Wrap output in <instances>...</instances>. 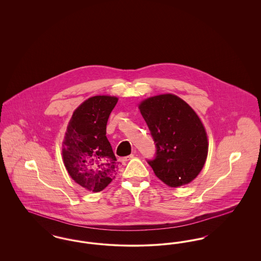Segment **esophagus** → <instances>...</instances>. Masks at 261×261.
I'll use <instances>...</instances> for the list:
<instances>
[{
  "instance_id": "34e87169",
  "label": "esophagus",
  "mask_w": 261,
  "mask_h": 261,
  "mask_svg": "<svg viewBox=\"0 0 261 261\" xmlns=\"http://www.w3.org/2000/svg\"><path fill=\"white\" fill-rule=\"evenodd\" d=\"M134 158V154H130V155H128V156H125V158H120L119 159V161L121 162H127V161H130V160H132Z\"/></svg>"
}]
</instances>
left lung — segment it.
<instances>
[{"mask_svg":"<svg viewBox=\"0 0 261 261\" xmlns=\"http://www.w3.org/2000/svg\"><path fill=\"white\" fill-rule=\"evenodd\" d=\"M139 109L155 143L154 159L147 162L156 177L174 188L193 181L208 150L206 133L197 113L171 94L145 99Z\"/></svg>","mask_w":261,"mask_h":261,"instance_id":"1","label":"left lung"}]
</instances>
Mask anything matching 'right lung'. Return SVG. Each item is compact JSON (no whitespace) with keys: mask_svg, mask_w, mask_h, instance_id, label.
<instances>
[{"mask_svg":"<svg viewBox=\"0 0 261 261\" xmlns=\"http://www.w3.org/2000/svg\"><path fill=\"white\" fill-rule=\"evenodd\" d=\"M118 99L95 96L73 112L63 141L64 165L77 184L98 193L115 177L118 163L107 134L110 114Z\"/></svg>","mask_w":261,"mask_h":261,"instance_id":"obj_1","label":"right lung"}]
</instances>
